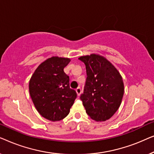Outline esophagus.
Masks as SVG:
<instances>
[{
	"instance_id": "34e87169",
	"label": "esophagus",
	"mask_w": 154,
	"mask_h": 154,
	"mask_svg": "<svg viewBox=\"0 0 154 154\" xmlns=\"http://www.w3.org/2000/svg\"><path fill=\"white\" fill-rule=\"evenodd\" d=\"M75 92H76L77 95L78 96H80V94H81V88H80V87H79L76 90H75Z\"/></svg>"
}]
</instances>
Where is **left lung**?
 Listing matches in <instances>:
<instances>
[{
	"label": "left lung",
	"mask_w": 154,
	"mask_h": 154,
	"mask_svg": "<svg viewBox=\"0 0 154 154\" xmlns=\"http://www.w3.org/2000/svg\"><path fill=\"white\" fill-rule=\"evenodd\" d=\"M87 79L81 99L86 113L92 120L105 121L121 106L124 83L121 73L104 57L97 54L81 56Z\"/></svg>",
	"instance_id": "8db88e82"
}]
</instances>
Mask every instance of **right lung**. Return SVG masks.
<instances>
[{
	"mask_svg": "<svg viewBox=\"0 0 154 154\" xmlns=\"http://www.w3.org/2000/svg\"><path fill=\"white\" fill-rule=\"evenodd\" d=\"M69 58L53 56L44 61L31 75L29 93L38 113L45 119L58 121L69 113L76 99L69 87V77L64 71Z\"/></svg>",
	"mask_w": 154,
	"mask_h": 154,
	"instance_id": "1",
	"label": "right lung"
}]
</instances>
